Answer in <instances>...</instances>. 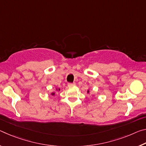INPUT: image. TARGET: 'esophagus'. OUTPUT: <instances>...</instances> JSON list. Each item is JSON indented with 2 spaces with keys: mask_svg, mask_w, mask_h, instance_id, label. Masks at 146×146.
<instances>
[{
  "mask_svg": "<svg viewBox=\"0 0 146 146\" xmlns=\"http://www.w3.org/2000/svg\"><path fill=\"white\" fill-rule=\"evenodd\" d=\"M68 87L71 88V87H73V86H75V83H69V84H68Z\"/></svg>",
  "mask_w": 146,
  "mask_h": 146,
  "instance_id": "1",
  "label": "esophagus"
}]
</instances>
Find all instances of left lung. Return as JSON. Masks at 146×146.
Here are the masks:
<instances>
[{"label":"left lung","mask_w":146,"mask_h":146,"mask_svg":"<svg viewBox=\"0 0 146 146\" xmlns=\"http://www.w3.org/2000/svg\"><path fill=\"white\" fill-rule=\"evenodd\" d=\"M87 93H88V94H89V93H90V91H89V90H88V91H87Z\"/></svg>","instance_id":"8db88e82"}]
</instances>
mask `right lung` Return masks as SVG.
<instances>
[{"mask_svg":"<svg viewBox=\"0 0 146 146\" xmlns=\"http://www.w3.org/2000/svg\"><path fill=\"white\" fill-rule=\"evenodd\" d=\"M60 90V89H57V88H56V90ZM51 95H52V96H54V95H55V92H52V93H51Z\"/></svg>","mask_w":146,"mask_h":146,"instance_id":"1","label":"right lung"}]
</instances>
